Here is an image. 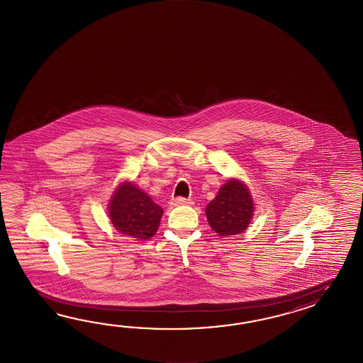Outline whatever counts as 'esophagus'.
Masks as SVG:
<instances>
[{
	"label": "esophagus",
	"instance_id": "34e87169",
	"mask_svg": "<svg viewBox=\"0 0 363 363\" xmlns=\"http://www.w3.org/2000/svg\"><path fill=\"white\" fill-rule=\"evenodd\" d=\"M171 206H180V205H192V201L184 197H177L170 201Z\"/></svg>",
	"mask_w": 363,
	"mask_h": 363
}]
</instances>
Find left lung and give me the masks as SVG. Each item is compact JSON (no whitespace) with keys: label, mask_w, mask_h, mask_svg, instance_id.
<instances>
[{"label":"left lung","mask_w":363,"mask_h":363,"mask_svg":"<svg viewBox=\"0 0 363 363\" xmlns=\"http://www.w3.org/2000/svg\"><path fill=\"white\" fill-rule=\"evenodd\" d=\"M205 211L210 227L219 236L239 235L249 227L255 203L247 185L238 179H231L220 186Z\"/></svg>","instance_id":"8db88e82"}]
</instances>
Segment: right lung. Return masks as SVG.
Returning <instances> with one entry per match:
<instances>
[{
  "label": "right lung",
  "mask_w": 363,
  "mask_h": 363,
  "mask_svg": "<svg viewBox=\"0 0 363 363\" xmlns=\"http://www.w3.org/2000/svg\"><path fill=\"white\" fill-rule=\"evenodd\" d=\"M162 214V208L131 182L119 184L108 203V218L116 231L140 241L155 235Z\"/></svg>",
  "instance_id": "add662e5"
}]
</instances>
